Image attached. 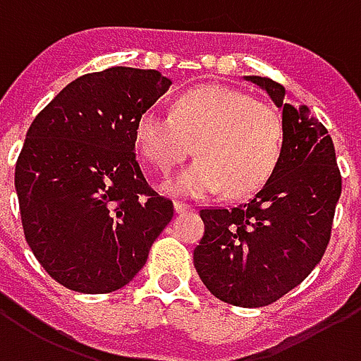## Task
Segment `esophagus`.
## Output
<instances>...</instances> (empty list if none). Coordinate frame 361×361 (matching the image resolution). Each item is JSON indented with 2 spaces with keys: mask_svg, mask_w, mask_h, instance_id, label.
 <instances>
[{
  "mask_svg": "<svg viewBox=\"0 0 361 361\" xmlns=\"http://www.w3.org/2000/svg\"><path fill=\"white\" fill-rule=\"evenodd\" d=\"M173 210H176L178 214H183V212H193L195 208L191 207V204H185V202L176 201V202H173Z\"/></svg>",
  "mask_w": 361,
  "mask_h": 361,
  "instance_id": "esophagus-1",
  "label": "esophagus"
}]
</instances>
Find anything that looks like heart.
Here are the masks:
<instances>
[{"instance_id":"obj_1","label":"heart","mask_w":361,"mask_h":361,"mask_svg":"<svg viewBox=\"0 0 361 361\" xmlns=\"http://www.w3.org/2000/svg\"><path fill=\"white\" fill-rule=\"evenodd\" d=\"M135 143L151 166L170 176L195 149L199 159L168 183L183 197L228 189L239 197L262 188L283 149L276 106L228 85H201L181 93L172 114L149 109L135 124Z\"/></svg>"}]
</instances>
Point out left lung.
<instances>
[{
    "instance_id": "1",
    "label": "left lung",
    "mask_w": 361,
    "mask_h": 361,
    "mask_svg": "<svg viewBox=\"0 0 361 361\" xmlns=\"http://www.w3.org/2000/svg\"><path fill=\"white\" fill-rule=\"evenodd\" d=\"M245 80L283 111L281 157L250 201L201 210L204 235L193 262L216 298L260 308L295 289L319 264L343 183L333 140L308 106L287 103L285 87L274 80Z\"/></svg>"
}]
</instances>
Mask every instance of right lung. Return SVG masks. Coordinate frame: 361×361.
Wrapping results in <instances>:
<instances>
[{"mask_svg": "<svg viewBox=\"0 0 361 361\" xmlns=\"http://www.w3.org/2000/svg\"><path fill=\"white\" fill-rule=\"evenodd\" d=\"M159 71L113 66L66 85L34 118L15 189L44 269L85 295L122 289L173 216L135 159V124L170 87Z\"/></svg>", "mask_w": 361, "mask_h": 361, "instance_id": "1", "label": "right lung"}]
</instances>
